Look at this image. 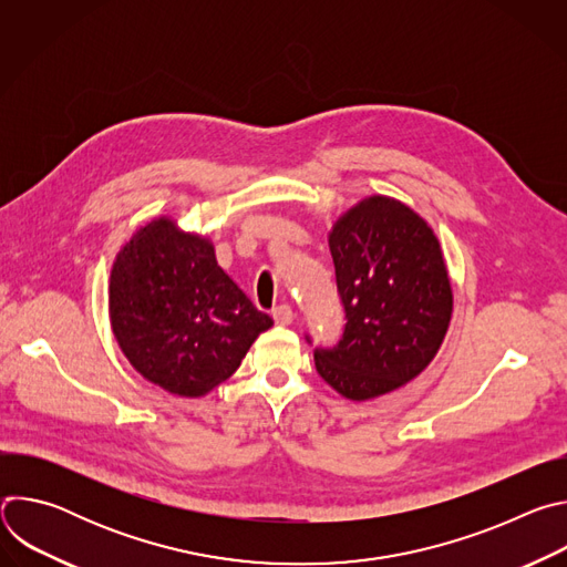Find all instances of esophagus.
<instances>
[{"label": "esophagus", "instance_id": "1", "mask_svg": "<svg viewBox=\"0 0 567 567\" xmlns=\"http://www.w3.org/2000/svg\"><path fill=\"white\" fill-rule=\"evenodd\" d=\"M274 320H276V326H280V328L291 326V320H293V309H291L289 305H280V307H276V309H274Z\"/></svg>", "mask_w": 567, "mask_h": 567}]
</instances>
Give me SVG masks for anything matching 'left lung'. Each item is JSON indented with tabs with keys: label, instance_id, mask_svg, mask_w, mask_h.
I'll list each match as a JSON object with an SVG mask.
<instances>
[{
	"label": "left lung",
	"instance_id": "obj_1",
	"mask_svg": "<svg viewBox=\"0 0 567 567\" xmlns=\"http://www.w3.org/2000/svg\"><path fill=\"white\" fill-rule=\"evenodd\" d=\"M348 326L316 370L339 394L368 401L417 379L440 352L453 289L440 239L409 204L370 195L328 233Z\"/></svg>",
	"mask_w": 567,
	"mask_h": 567
}]
</instances>
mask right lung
<instances>
[{
	"mask_svg": "<svg viewBox=\"0 0 567 567\" xmlns=\"http://www.w3.org/2000/svg\"><path fill=\"white\" fill-rule=\"evenodd\" d=\"M110 326L130 365L171 394L224 383L274 320L217 265L208 235L171 215L138 226L110 271Z\"/></svg>",
	"mask_w": 567,
	"mask_h": 567,
	"instance_id": "1",
	"label": "right lung"
}]
</instances>
